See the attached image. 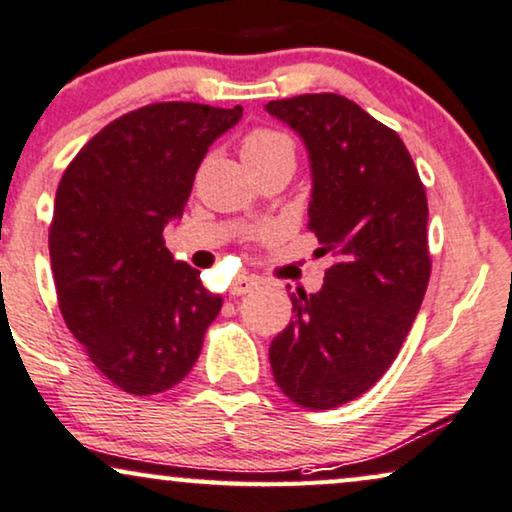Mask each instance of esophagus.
I'll list each match as a JSON object with an SVG mask.
<instances>
[{"mask_svg": "<svg viewBox=\"0 0 512 512\" xmlns=\"http://www.w3.org/2000/svg\"><path fill=\"white\" fill-rule=\"evenodd\" d=\"M257 288V278L255 276H245V274H241V276H236L234 278V283H231V288H229V292L234 297H241V295H248V292H252Z\"/></svg>", "mask_w": 512, "mask_h": 512, "instance_id": "1", "label": "esophagus"}]
</instances>
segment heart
Instances as JSON below:
<instances>
[{
  "label": "heart",
  "mask_w": 512,
  "mask_h": 512,
  "mask_svg": "<svg viewBox=\"0 0 512 512\" xmlns=\"http://www.w3.org/2000/svg\"><path fill=\"white\" fill-rule=\"evenodd\" d=\"M241 154L248 166H255V163L281 159V156H290V159H295V145H292V140L281 131L255 128V131H250L243 138Z\"/></svg>",
  "instance_id": "obj_1"
}]
</instances>
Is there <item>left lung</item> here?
Masks as SVG:
<instances>
[{
	"label": "left lung",
	"instance_id": "8db88e82",
	"mask_svg": "<svg viewBox=\"0 0 512 512\" xmlns=\"http://www.w3.org/2000/svg\"><path fill=\"white\" fill-rule=\"evenodd\" d=\"M267 112L309 152V229L337 257L323 288L290 295L271 370L292 403L332 410L384 377L424 302L426 192L400 135L344 95L271 100Z\"/></svg>",
	"mask_w": 512,
	"mask_h": 512
}]
</instances>
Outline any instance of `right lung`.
I'll list each match as a JSON object with an SVG mask.
<instances>
[{
	"label": "right lung",
	"mask_w": 512,
	"mask_h": 512,
	"mask_svg": "<svg viewBox=\"0 0 512 512\" xmlns=\"http://www.w3.org/2000/svg\"><path fill=\"white\" fill-rule=\"evenodd\" d=\"M243 117L199 102H154L114 119L63 173L49 229L67 327L91 363L133 395L180 384L222 297L163 241L208 147Z\"/></svg>",
	"instance_id": "right-lung-1"
}]
</instances>
